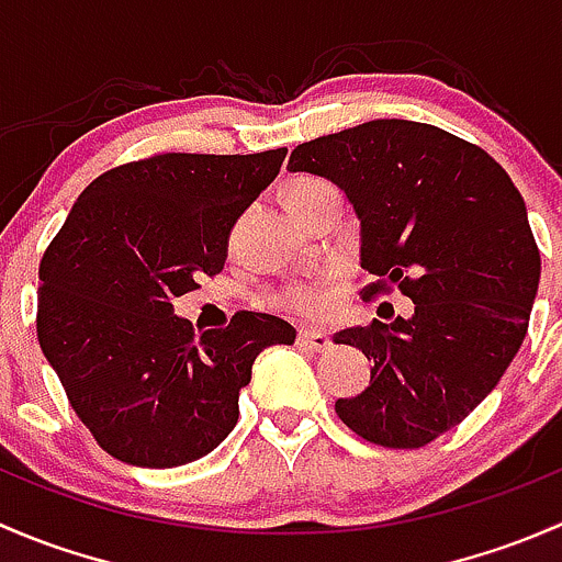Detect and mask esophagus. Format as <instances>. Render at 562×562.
<instances>
[{
	"label": "esophagus",
	"mask_w": 562,
	"mask_h": 562,
	"mask_svg": "<svg viewBox=\"0 0 562 562\" xmlns=\"http://www.w3.org/2000/svg\"><path fill=\"white\" fill-rule=\"evenodd\" d=\"M299 342L313 353H326L331 348V337L326 331H317V328H299Z\"/></svg>",
	"instance_id": "esophagus-1"
}]
</instances>
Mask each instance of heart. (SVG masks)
<instances>
[{
    "label": "heart",
    "mask_w": 562,
    "mask_h": 562,
    "mask_svg": "<svg viewBox=\"0 0 562 562\" xmlns=\"http://www.w3.org/2000/svg\"><path fill=\"white\" fill-rule=\"evenodd\" d=\"M326 184L323 179H299L293 181L291 190H288V203L296 201V198L307 195L313 192L315 187ZM323 302H326V293H323V282L321 280H302L293 282V285L282 288L280 293L274 296V304L282 310H291V313L299 315H315L323 310Z\"/></svg>",
    "instance_id": "b5f03b06"
}]
</instances>
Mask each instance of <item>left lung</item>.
Wrapping results in <instances>:
<instances>
[{"label": "left lung", "mask_w": 562, "mask_h": 562, "mask_svg": "<svg viewBox=\"0 0 562 562\" xmlns=\"http://www.w3.org/2000/svg\"><path fill=\"white\" fill-rule=\"evenodd\" d=\"M288 168L353 203L375 277L364 299L413 302L411 317L334 334L372 361L370 386L334 411L370 443L422 449L481 405L527 334L541 255L522 195L481 146L407 119L299 144Z\"/></svg>", "instance_id": "left-lung-1"}]
</instances>
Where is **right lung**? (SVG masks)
<instances>
[{"mask_svg": "<svg viewBox=\"0 0 562 562\" xmlns=\"http://www.w3.org/2000/svg\"><path fill=\"white\" fill-rule=\"evenodd\" d=\"M288 149L124 162L78 195L40 260L37 339L98 446L138 468H176L217 449L239 391L269 345L296 328L236 313L192 331L173 299L220 274L228 236L280 173Z\"/></svg>", "mask_w": 562, "mask_h": 562, "instance_id": "add662e5", "label": "right lung"}]
</instances>
